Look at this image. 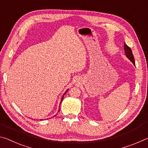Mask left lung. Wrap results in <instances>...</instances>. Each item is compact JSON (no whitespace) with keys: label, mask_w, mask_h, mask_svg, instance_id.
<instances>
[{"label":"left lung","mask_w":148,"mask_h":148,"mask_svg":"<svg viewBox=\"0 0 148 148\" xmlns=\"http://www.w3.org/2000/svg\"><path fill=\"white\" fill-rule=\"evenodd\" d=\"M124 49H125V54H126V56L128 57L130 60H131L132 63L135 64L134 58L133 54H132V52L131 47H129L126 44L124 43Z\"/></svg>","instance_id":"8db88e82"}]
</instances>
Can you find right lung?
Listing matches in <instances>:
<instances>
[{"instance_id": "right-lung-1", "label": "right lung", "mask_w": 148, "mask_h": 148, "mask_svg": "<svg viewBox=\"0 0 148 148\" xmlns=\"http://www.w3.org/2000/svg\"><path fill=\"white\" fill-rule=\"evenodd\" d=\"M67 91H68V90H66V92H64V95H63V96H62V99H61V102L62 101V100H63V99H64V95L65 94H66V92H67ZM60 111V108L59 109V111H58V112Z\"/></svg>"}]
</instances>
